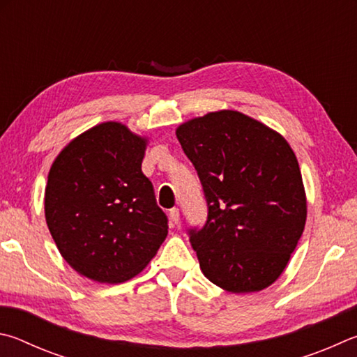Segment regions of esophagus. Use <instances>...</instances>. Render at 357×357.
I'll use <instances>...</instances> for the list:
<instances>
[{"label": "esophagus", "mask_w": 357, "mask_h": 357, "mask_svg": "<svg viewBox=\"0 0 357 357\" xmlns=\"http://www.w3.org/2000/svg\"><path fill=\"white\" fill-rule=\"evenodd\" d=\"M169 220H171L172 226H177V224L180 222V211H178V208H172L171 211H169Z\"/></svg>", "instance_id": "obj_1"}]
</instances>
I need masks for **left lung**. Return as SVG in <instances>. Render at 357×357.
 <instances>
[{
  "mask_svg": "<svg viewBox=\"0 0 357 357\" xmlns=\"http://www.w3.org/2000/svg\"><path fill=\"white\" fill-rule=\"evenodd\" d=\"M208 205L190 230L204 276L230 293L260 291L289 265L307 218L303 175L285 137L240 111L220 109L175 130Z\"/></svg>",
  "mask_w": 357,
  "mask_h": 357,
  "instance_id": "1",
  "label": "left lung"
}]
</instances>
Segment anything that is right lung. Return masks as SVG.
Returning a JSON list of instances; mask_svg holds the SVG:
<instances>
[{
	"label": "right lung",
	"instance_id": "right-lung-1",
	"mask_svg": "<svg viewBox=\"0 0 357 357\" xmlns=\"http://www.w3.org/2000/svg\"><path fill=\"white\" fill-rule=\"evenodd\" d=\"M147 136L121 122L86 130L56 156L45 220L64 260L81 276L122 284L139 274L167 236V218L142 174Z\"/></svg>",
	"mask_w": 357,
	"mask_h": 357
}]
</instances>
